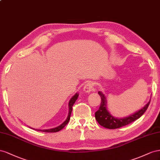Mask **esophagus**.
Masks as SVG:
<instances>
[{"label": "esophagus", "instance_id": "1", "mask_svg": "<svg viewBox=\"0 0 160 160\" xmlns=\"http://www.w3.org/2000/svg\"><path fill=\"white\" fill-rule=\"evenodd\" d=\"M93 87H94L93 82H88L87 84H86L85 86H84V88H83L84 92H86V93H88L93 90Z\"/></svg>", "mask_w": 160, "mask_h": 160}]
</instances>
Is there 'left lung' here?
<instances>
[{"mask_svg": "<svg viewBox=\"0 0 160 160\" xmlns=\"http://www.w3.org/2000/svg\"><path fill=\"white\" fill-rule=\"evenodd\" d=\"M98 93L100 95V98H101V103H100L98 110L95 112V118L98 122V124L103 127L110 129L120 128L121 127L129 125L132 122L138 119L147 110L150 103L149 101L142 109H141L138 112L134 113L133 115L128 117H125L124 118H117L112 117L107 111L106 107L107 101L104 95L101 92H98Z\"/></svg>", "mask_w": 160, "mask_h": 160, "instance_id": "1", "label": "left lung"}]
</instances>
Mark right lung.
<instances>
[{
    "label": "right lung",
    "mask_w": 160,
    "mask_h": 160,
    "mask_svg": "<svg viewBox=\"0 0 160 160\" xmlns=\"http://www.w3.org/2000/svg\"><path fill=\"white\" fill-rule=\"evenodd\" d=\"M78 94L77 93L73 97L71 100H70V102H69V114H68V117L67 118V119L63 122L62 124L60 126H58L57 127H56V128H53V129H45V130H38V131H43V132H47V133H56V132H58V131H60V130H62L63 127H64L67 124L68 122H69L70 121V116H71V113H72V107L73 105H74V104L75 103L76 100H77L78 98Z\"/></svg>",
    "instance_id": "add662e5"
}]
</instances>
